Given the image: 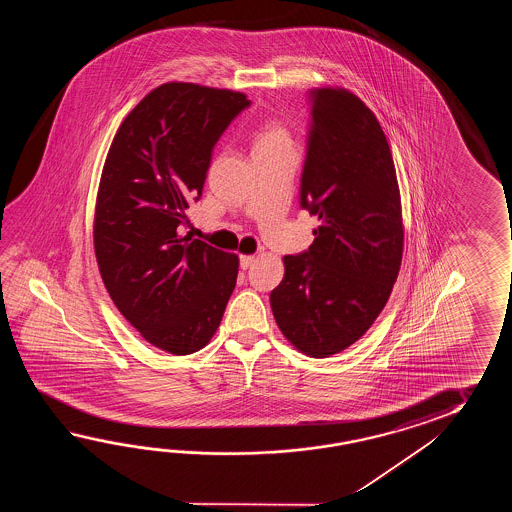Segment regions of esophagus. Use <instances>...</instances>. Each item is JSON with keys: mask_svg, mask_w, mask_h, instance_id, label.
Listing matches in <instances>:
<instances>
[{"mask_svg": "<svg viewBox=\"0 0 512 512\" xmlns=\"http://www.w3.org/2000/svg\"><path fill=\"white\" fill-rule=\"evenodd\" d=\"M254 260H256V256H241V258H240L241 269H249V267H251L252 263H254Z\"/></svg>", "mask_w": 512, "mask_h": 512, "instance_id": "esophagus-1", "label": "esophagus"}]
</instances>
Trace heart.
I'll list each match as a JSON object with an SVG mask.
<instances>
[{
	"instance_id": "1",
	"label": "heart",
	"mask_w": 512,
	"mask_h": 512,
	"mask_svg": "<svg viewBox=\"0 0 512 512\" xmlns=\"http://www.w3.org/2000/svg\"><path fill=\"white\" fill-rule=\"evenodd\" d=\"M285 144H291V135L280 120H267L254 137V148H271Z\"/></svg>"
}]
</instances>
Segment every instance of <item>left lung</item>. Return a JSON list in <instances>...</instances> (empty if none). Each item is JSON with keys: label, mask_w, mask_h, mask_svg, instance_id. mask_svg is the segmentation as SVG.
<instances>
[{"label": "left lung", "mask_w": 512, "mask_h": 512, "mask_svg": "<svg viewBox=\"0 0 512 512\" xmlns=\"http://www.w3.org/2000/svg\"><path fill=\"white\" fill-rule=\"evenodd\" d=\"M309 100L300 205L320 225L309 251L283 256L271 307L294 348L326 359L381 315L401 269L404 225L392 150L375 113L344 87H316Z\"/></svg>", "instance_id": "left-lung-1"}]
</instances>
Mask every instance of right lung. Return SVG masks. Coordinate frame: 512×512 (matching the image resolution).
<instances>
[{"instance_id":"obj_1","label":"right lung","mask_w":512,"mask_h":512,"mask_svg":"<svg viewBox=\"0 0 512 512\" xmlns=\"http://www.w3.org/2000/svg\"><path fill=\"white\" fill-rule=\"evenodd\" d=\"M251 100L166 82L122 120L100 175L93 243L113 304L155 348L190 355L214 337L236 287L238 254L181 236L212 150Z\"/></svg>"}]
</instances>
